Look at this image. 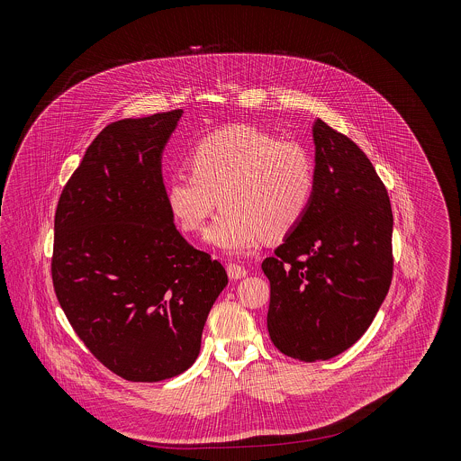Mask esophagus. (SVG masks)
<instances>
[{"label":"esophagus","instance_id":"obj_1","mask_svg":"<svg viewBox=\"0 0 461 461\" xmlns=\"http://www.w3.org/2000/svg\"><path fill=\"white\" fill-rule=\"evenodd\" d=\"M227 273H229V276H230L232 280H240V278H243V276L249 275V269H247L245 266H241V264L230 263L227 266Z\"/></svg>","mask_w":461,"mask_h":461}]
</instances>
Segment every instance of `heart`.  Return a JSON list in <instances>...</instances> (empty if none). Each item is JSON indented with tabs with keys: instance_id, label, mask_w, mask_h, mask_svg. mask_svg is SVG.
Instances as JSON below:
<instances>
[{
	"instance_id": "obj_1",
	"label": "heart",
	"mask_w": 461,
	"mask_h": 461,
	"mask_svg": "<svg viewBox=\"0 0 461 461\" xmlns=\"http://www.w3.org/2000/svg\"><path fill=\"white\" fill-rule=\"evenodd\" d=\"M186 172L167 183V203L186 232L203 230L216 207L207 241L227 252L254 250L264 236L278 240L305 216L316 188L309 150L252 126L207 134L188 156Z\"/></svg>"
}]
</instances>
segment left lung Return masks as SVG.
I'll return each instance as SVG.
<instances>
[{
  "mask_svg": "<svg viewBox=\"0 0 461 461\" xmlns=\"http://www.w3.org/2000/svg\"><path fill=\"white\" fill-rule=\"evenodd\" d=\"M316 188L273 258L267 331L284 355L329 360L373 323L393 280V207L362 149L323 121L312 128Z\"/></svg>",
  "mask_w": 461,
  "mask_h": 461,
  "instance_id": "8db88e82",
  "label": "left lung"
}]
</instances>
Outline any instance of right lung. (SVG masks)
<instances>
[{"instance_id":"obj_1","label":"right lung","mask_w":461,"mask_h":461,"mask_svg":"<svg viewBox=\"0 0 461 461\" xmlns=\"http://www.w3.org/2000/svg\"><path fill=\"white\" fill-rule=\"evenodd\" d=\"M183 110L108 124L55 214L51 276L70 327L112 373L161 382L200 351L225 267L176 229L161 152Z\"/></svg>"}]
</instances>
